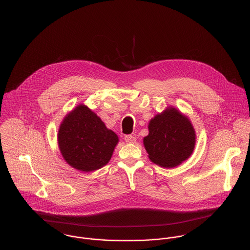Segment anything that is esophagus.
Here are the masks:
<instances>
[{"label": "esophagus", "mask_w": 250, "mask_h": 250, "mask_svg": "<svg viewBox=\"0 0 250 250\" xmlns=\"http://www.w3.org/2000/svg\"><path fill=\"white\" fill-rule=\"evenodd\" d=\"M125 142L127 143H136V138L134 137V136H132V135H127V136H125Z\"/></svg>", "instance_id": "esophagus-1"}]
</instances>
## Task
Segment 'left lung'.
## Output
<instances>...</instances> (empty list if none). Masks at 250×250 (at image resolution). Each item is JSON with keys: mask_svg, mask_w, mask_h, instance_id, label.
I'll list each match as a JSON object with an SVG mask.
<instances>
[{"mask_svg": "<svg viewBox=\"0 0 250 250\" xmlns=\"http://www.w3.org/2000/svg\"><path fill=\"white\" fill-rule=\"evenodd\" d=\"M148 130L143 145L150 161L160 167H175L194 150V128L188 117L175 107H167L155 115L149 121Z\"/></svg>", "mask_w": 250, "mask_h": 250, "instance_id": "obj_1", "label": "left lung"}]
</instances>
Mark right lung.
Returning <instances> with one entry per match:
<instances>
[{
    "label": "right lung",
    "mask_w": 250,
    "mask_h": 250,
    "mask_svg": "<svg viewBox=\"0 0 250 250\" xmlns=\"http://www.w3.org/2000/svg\"><path fill=\"white\" fill-rule=\"evenodd\" d=\"M118 142L117 135L83 104L65 115L58 132L59 148L64 161L83 172L106 166Z\"/></svg>",
    "instance_id": "1"
}]
</instances>
